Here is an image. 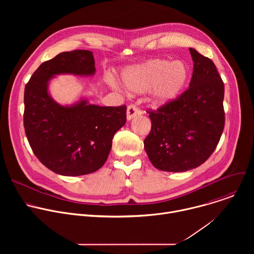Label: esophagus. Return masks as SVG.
<instances>
[{
    "instance_id": "esophagus-1",
    "label": "esophagus",
    "mask_w": 254,
    "mask_h": 254,
    "mask_svg": "<svg viewBox=\"0 0 254 254\" xmlns=\"http://www.w3.org/2000/svg\"><path fill=\"white\" fill-rule=\"evenodd\" d=\"M141 115V112L138 107H136L135 105H128L127 106V121H130L132 120L133 118L137 117V116H140Z\"/></svg>"
}]
</instances>
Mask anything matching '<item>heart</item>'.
Instances as JSON below:
<instances>
[{"mask_svg": "<svg viewBox=\"0 0 254 254\" xmlns=\"http://www.w3.org/2000/svg\"><path fill=\"white\" fill-rule=\"evenodd\" d=\"M189 75V68L182 61L153 59L126 68L121 73V79L124 86L132 93L151 90L152 103L164 105L178 98L184 91ZM110 84L119 88L114 80H110Z\"/></svg>", "mask_w": 254, "mask_h": 254, "instance_id": "heart-1", "label": "heart"}]
</instances>
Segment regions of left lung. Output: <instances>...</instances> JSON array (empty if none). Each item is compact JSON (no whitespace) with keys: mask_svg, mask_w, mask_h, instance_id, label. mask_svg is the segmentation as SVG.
Masks as SVG:
<instances>
[{"mask_svg":"<svg viewBox=\"0 0 254 254\" xmlns=\"http://www.w3.org/2000/svg\"><path fill=\"white\" fill-rule=\"evenodd\" d=\"M189 50L194 62L189 88L150 112L152 128L143 141L154 167L165 172H186L202 165L224 128V83L211 59Z\"/></svg>","mask_w":254,"mask_h":254,"instance_id":"obj_1","label":"left lung"}]
</instances>
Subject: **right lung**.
Segmentation results:
<instances>
[{
  "label": "right lung",
  "mask_w": 254,
  "mask_h": 254,
  "mask_svg": "<svg viewBox=\"0 0 254 254\" xmlns=\"http://www.w3.org/2000/svg\"><path fill=\"white\" fill-rule=\"evenodd\" d=\"M93 53L62 52L42 63L24 92V127L35 156L62 176H82L100 169L112 150L115 133L127 121V106H100L84 96L60 104L49 92L57 75L93 76Z\"/></svg>",
  "instance_id": "add662e5"
}]
</instances>
